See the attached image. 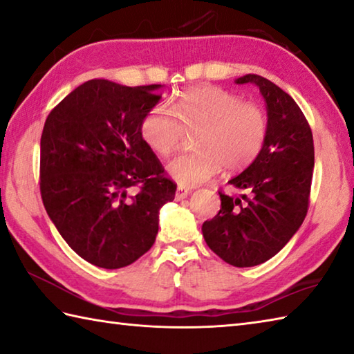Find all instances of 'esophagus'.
Segmentation results:
<instances>
[{
  "label": "esophagus",
  "instance_id": "1",
  "mask_svg": "<svg viewBox=\"0 0 354 354\" xmlns=\"http://www.w3.org/2000/svg\"><path fill=\"white\" fill-rule=\"evenodd\" d=\"M188 196H189V191H188V189H185V188H182V186H178L177 191H176V200H177V202H180V200L186 198Z\"/></svg>",
  "mask_w": 354,
  "mask_h": 354
}]
</instances>
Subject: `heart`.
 Masks as SVG:
<instances>
[{
	"label": "heart",
	"mask_w": 354,
	"mask_h": 354,
	"mask_svg": "<svg viewBox=\"0 0 354 354\" xmlns=\"http://www.w3.org/2000/svg\"><path fill=\"white\" fill-rule=\"evenodd\" d=\"M185 132H197L194 154L180 156L168 165V174L180 186L194 188L222 169L239 171L262 152L268 137V117L260 106L216 86H197L172 103L152 108L140 123L145 145L160 157L174 152Z\"/></svg>",
	"instance_id": "heart-1"
}]
</instances>
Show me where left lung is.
<instances>
[{
  "mask_svg": "<svg viewBox=\"0 0 354 354\" xmlns=\"http://www.w3.org/2000/svg\"><path fill=\"white\" fill-rule=\"evenodd\" d=\"M236 83L259 88L266 103L268 137L254 162L230 180L248 197L218 192L222 208L206 220L202 232L220 259L245 268L276 256L301 228L308 211L315 145L301 108L285 91L256 73Z\"/></svg>",
  "mask_w": 354,
  "mask_h": 354,
  "instance_id": "left-lung-1",
  "label": "left lung"
}]
</instances>
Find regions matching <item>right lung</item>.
Returning <instances> with one entry per match:
<instances>
[{
	"label": "right lung",
	"mask_w": 354,
	"mask_h": 354,
	"mask_svg": "<svg viewBox=\"0 0 354 354\" xmlns=\"http://www.w3.org/2000/svg\"><path fill=\"white\" fill-rule=\"evenodd\" d=\"M160 88L89 80L46 118L44 208L66 243L100 268H123L149 251L158 211L174 200L177 185L140 136L143 117L162 98Z\"/></svg>",
	"instance_id": "1"
}]
</instances>
